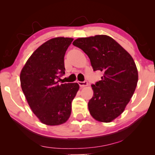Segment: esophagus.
Masks as SVG:
<instances>
[{"instance_id":"obj_1","label":"esophagus","mask_w":155,"mask_h":155,"mask_svg":"<svg viewBox=\"0 0 155 155\" xmlns=\"http://www.w3.org/2000/svg\"><path fill=\"white\" fill-rule=\"evenodd\" d=\"M78 84H79L80 87H86L88 85V82L87 81H84V82H78Z\"/></svg>"}]
</instances>
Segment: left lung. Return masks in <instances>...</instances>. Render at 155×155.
<instances>
[{
	"label": "left lung",
	"instance_id": "8db88e82",
	"mask_svg": "<svg viewBox=\"0 0 155 155\" xmlns=\"http://www.w3.org/2000/svg\"><path fill=\"white\" fill-rule=\"evenodd\" d=\"M73 44L90 58L94 71L104 73L92 84L88 102L91 116L100 122H111L124 112L136 88L138 73L132 56L113 38L107 35L78 38Z\"/></svg>",
	"mask_w": 155,
	"mask_h": 155
}]
</instances>
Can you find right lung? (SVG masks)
I'll return each instance as SVG.
<instances>
[{"label":"right lung","instance_id":"1","mask_svg":"<svg viewBox=\"0 0 155 155\" xmlns=\"http://www.w3.org/2000/svg\"><path fill=\"white\" fill-rule=\"evenodd\" d=\"M73 40L56 37L46 41L31 55L20 73L22 92L31 111L48 126L67 121L79 90L78 83H58L65 74V54Z\"/></svg>","mask_w":155,"mask_h":155}]
</instances>
